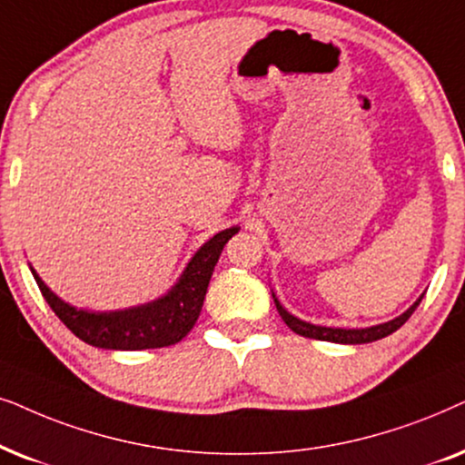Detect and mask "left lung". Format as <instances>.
Returning <instances> with one entry per match:
<instances>
[{
	"instance_id": "obj_1",
	"label": "left lung",
	"mask_w": 465,
	"mask_h": 465,
	"mask_svg": "<svg viewBox=\"0 0 465 465\" xmlns=\"http://www.w3.org/2000/svg\"><path fill=\"white\" fill-rule=\"evenodd\" d=\"M423 295H420L419 300L414 302L411 308H408V311L401 312L400 317L387 321V323L372 325V327H325V325H314V323H308V321L297 319L295 314H291L287 308H284L281 302H278L274 291H272L276 311L282 317L284 323H287L291 331L300 333V336H306V338L325 340V342H336V344H368V342H374V340H381V338L389 336V333L398 331L400 327L404 325L408 319H411V314L417 311V306L420 304V300H423Z\"/></svg>"
}]
</instances>
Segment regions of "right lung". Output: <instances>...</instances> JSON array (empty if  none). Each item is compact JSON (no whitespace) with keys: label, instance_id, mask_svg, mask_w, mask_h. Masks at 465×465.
Masks as SVG:
<instances>
[{"label":"right lung","instance_id":"obj_1","mask_svg":"<svg viewBox=\"0 0 465 465\" xmlns=\"http://www.w3.org/2000/svg\"><path fill=\"white\" fill-rule=\"evenodd\" d=\"M238 232V225L223 229L208 242H203L189 259L178 281L168 289V293L146 304L123 308V311H86V308L67 304L48 289V284L31 265L29 270L48 306L83 342L108 351L161 349V346L181 342L193 330L223 246Z\"/></svg>","mask_w":465,"mask_h":465}]
</instances>
